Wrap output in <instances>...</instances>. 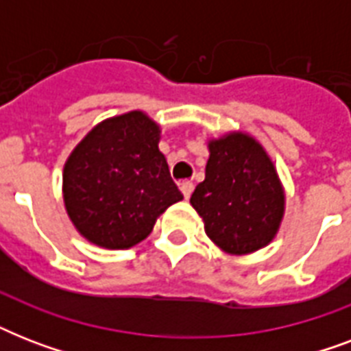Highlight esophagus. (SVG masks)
Segmentation results:
<instances>
[{"label": "esophagus", "mask_w": 351, "mask_h": 351, "mask_svg": "<svg viewBox=\"0 0 351 351\" xmlns=\"http://www.w3.org/2000/svg\"><path fill=\"white\" fill-rule=\"evenodd\" d=\"M193 189H195L193 182H182V184H180V191H182V195H184V198L191 197Z\"/></svg>", "instance_id": "esophagus-1"}]
</instances>
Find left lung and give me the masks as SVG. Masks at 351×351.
I'll return each instance as SVG.
<instances>
[{
	"mask_svg": "<svg viewBox=\"0 0 351 351\" xmlns=\"http://www.w3.org/2000/svg\"><path fill=\"white\" fill-rule=\"evenodd\" d=\"M206 180L191 195L211 242L230 255H247L277 237L286 193L266 149L244 131L208 142Z\"/></svg>",
	"mask_w": 351,
	"mask_h": 351,
	"instance_id": "obj_1",
	"label": "left lung"
}]
</instances>
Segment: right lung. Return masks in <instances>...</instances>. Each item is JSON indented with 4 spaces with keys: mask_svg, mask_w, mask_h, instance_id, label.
Returning <instances> with one entry per match:
<instances>
[{
    "mask_svg": "<svg viewBox=\"0 0 351 351\" xmlns=\"http://www.w3.org/2000/svg\"><path fill=\"white\" fill-rule=\"evenodd\" d=\"M160 132L145 112L129 111L100 121L69 154L62 184L65 211L90 244L129 250L184 198L160 153Z\"/></svg>",
    "mask_w": 351,
    "mask_h": 351,
    "instance_id": "obj_1",
    "label": "right lung"
}]
</instances>
